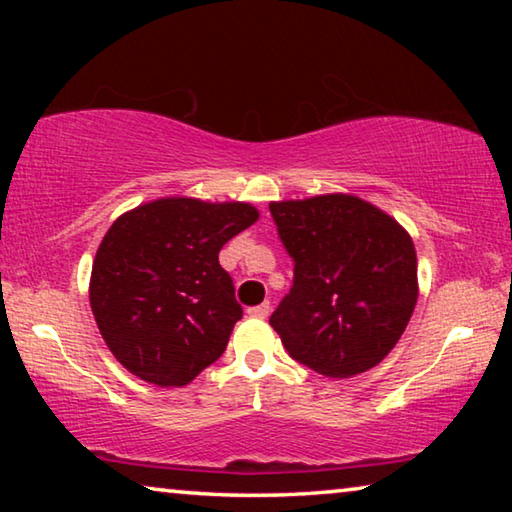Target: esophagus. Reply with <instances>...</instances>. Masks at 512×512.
<instances>
[{"label": "esophagus", "instance_id": "34e87169", "mask_svg": "<svg viewBox=\"0 0 512 512\" xmlns=\"http://www.w3.org/2000/svg\"><path fill=\"white\" fill-rule=\"evenodd\" d=\"M268 311H271V302H262V305H257V307H250L248 309V314L250 316H255V318H266L268 316Z\"/></svg>", "mask_w": 512, "mask_h": 512}]
</instances>
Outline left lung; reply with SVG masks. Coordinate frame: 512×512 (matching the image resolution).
Returning a JSON list of instances; mask_svg holds the SVG:
<instances>
[{"mask_svg": "<svg viewBox=\"0 0 512 512\" xmlns=\"http://www.w3.org/2000/svg\"><path fill=\"white\" fill-rule=\"evenodd\" d=\"M268 207L296 264L293 287L271 316L282 345L325 377L375 368L400 341L418 302L411 235L352 194Z\"/></svg>", "mask_w": 512, "mask_h": 512, "instance_id": "8db88e82", "label": "left lung"}]
</instances>
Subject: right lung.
Here are the masks:
<instances>
[{
  "label": "right lung",
  "mask_w": 512,
  "mask_h": 512,
  "mask_svg": "<svg viewBox=\"0 0 512 512\" xmlns=\"http://www.w3.org/2000/svg\"><path fill=\"white\" fill-rule=\"evenodd\" d=\"M259 219L250 203L167 196L101 239L90 307L115 359L155 386H185L221 357L244 314L219 250Z\"/></svg>",
  "instance_id": "1"
}]
</instances>
